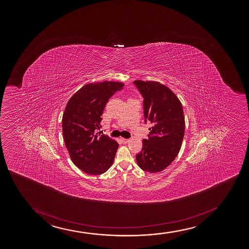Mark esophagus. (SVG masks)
Returning <instances> with one entry per match:
<instances>
[{
    "mask_svg": "<svg viewBox=\"0 0 249 249\" xmlns=\"http://www.w3.org/2000/svg\"><path fill=\"white\" fill-rule=\"evenodd\" d=\"M120 140H121V142H122V143H126L129 142V139H124V138H121V139H120Z\"/></svg>",
    "mask_w": 249,
    "mask_h": 249,
    "instance_id": "1",
    "label": "esophagus"
}]
</instances>
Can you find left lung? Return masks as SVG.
Segmentation results:
<instances>
[{
	"label": "left lung",
	"instance_id": "left-lung-1",
	"mask_svg": "<svg viewBox=\"0 0 249 249\" xmlns=\"http://www.w3.org/2000/svg\"><path fill=\"white\" fill-rule=\"evenodd\" d=\"M133 83L143 99L144 122L152 125L142 150L136 155L138 165L152 174L163 171L180 150L185 130L183 107L175 93L162 84L143 80Z\"/></svg>",
	"mask_w": 249,
	"mask_h": 249
}]
</instances>
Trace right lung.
<instances>
[{
    "instance_id": "obj_1",
    "label": "right lung",
    "mask_w": 249,
    "mask_h": 249,
    "mask_svg": "<svg viewBox=\"0 0 249 249\" xmlns=\"http://www.w3.org/2000/svg\"><path fill=\"white\" fill-rule=\"evenodd\" d=\"M120 82L87 84L74 93L62 118L64 141L73 163L90 175H102L114 162L119 143L97 134L106 104L123 89Z\"/></svg>"
}]
</instances>
